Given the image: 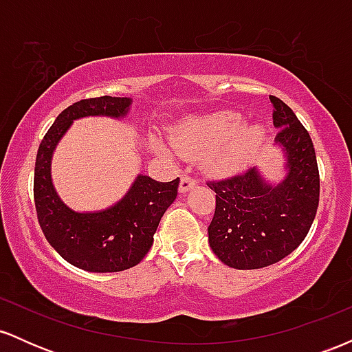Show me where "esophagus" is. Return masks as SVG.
Masks as SVG:
<instances>
[{
	"label": "esophagus",
	"instance_id": "34e87169",
	"mask_svg": "<svg viewBox=\"0 0 352 352\" xmlns=\"http://www.w3.org/2000/svg\"><path fill=\"white\" fill-rule=\"evenodd\" d=\"M193 187H195V179H192V177H188V175L182 177V179H180V187H179L180 193L188 192V190L193 188Z\"/></svg>",
	"mask_w": 352,
	"mask_h": 352
}]
</instances>
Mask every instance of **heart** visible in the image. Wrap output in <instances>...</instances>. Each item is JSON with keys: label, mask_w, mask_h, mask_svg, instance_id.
Instances as JSON below:
<instances>
[{"label": "heart", "mask_w": 352, "mask_h": 352, "mask_svg": "<svg viewBox=\"0 0 352 352\" xmlns=\"http://www.w3.org/2000/svg\"><path fill=\"white\" fill-rule=\"evenodd\" d=\"M263 139V129L256 124H241L238 112L217 114L188 120L173 135L177 151L188 159L208 152L213 172L228 175L248 165Z\"/></svg>", "instance_id": "b5f03b06"}]
</instances>
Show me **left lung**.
Here are the masks:
<instances>
[{
  "label": "left lung",
  "instance_id": "8db88e82",
  "mask_svg": "<svg viewBox=\"0 0 352 352\" xmlns=\"http://www.w3.org/2000/svg\"><path fill=\"white\" fill-rule=\"evenodd\" d=\"M274 142L285 155L286 175L278 184L256 167L241 175L208 182L217 193L208 227L213 253L236 270L274 265L294 252L308 235L319 204V170L313 140L294 112L270 96Z\"/></svg>",
  "mask_w": 352,
  "mask_h": 352
}]
</instances>
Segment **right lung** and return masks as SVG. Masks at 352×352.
Segmentation results:
<instances>
[{"mask_svg": "<svg viewBox=\"0 0 352 352\" xmlns=\"http://www.w3.org/2000/svg\"><path fill=\"white\" fill-rule=\"evenodd\" d=\"M129 98L82 99L64 109L41 140L34 167V205L39 227L52 248L67 263L92 273L124 272L142 261L153 243V233L177 199L180 179L157 182L137 175L117 204L99 212H76L59 199L51 179L56 145L80 117L122 119L131 109Z\"/></svg>", "mask_w": 352, "mask_h": 352, "instance_id": "add662e5", "label": "right lung"}]
</instances>
